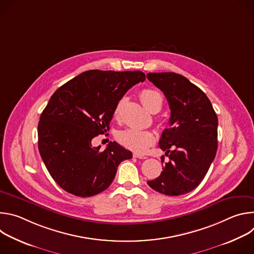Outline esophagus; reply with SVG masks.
Segmentation results:
<instances>
[{"label": "esophagus", "mask_w": 254, "mask_h": 254, "mask_svg": "<svg viewBox=\"0 0 254 254\" xmlns=\"http://www.w3.org/2000/svg\"><path fill=\"white\" fill-rule=\"evenodd\" d=\"M133 158H136V159H141V160H143V159H147V157H146V156L140 155V154H137V153H133Z\"/></svg>", "instance_id": "obj_1"}]
</instances>
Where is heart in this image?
<instances>
[{
	"instance_id": "heart-1",
	"label": "heart",
	"mask_w": 254,
	"mask_h": 254,
	"mask_svg": "<svg viewBox=\"0 0 254 254\" xmlns=\"http://www.w3.org/2000/svg\"><path fill=\"white\" fill-rule=\"evenodd\" d=\"M140 99L152 114H157L161 111L163 105V97L161 93L155 89L146 88L140 91ZM126 102V97H123L117 104L115 110V117L118 119L122 110V106ZM119 141L126 148L137 152L144 153L155 142L156 137L153 131L142 130L136 128H126L118 133Z\"/></svg>"
}]
</instances>
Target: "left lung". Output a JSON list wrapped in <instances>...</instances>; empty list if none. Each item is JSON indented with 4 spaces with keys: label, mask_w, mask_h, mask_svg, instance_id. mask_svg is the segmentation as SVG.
<instances>
[{
    "label": "left lung",
    "mask_w": 254,
    "mask_h": 254,
    "mask_svg": "<svg viewBox=\"0 0 254 254\" xmlns=\"http://www.w3.org/2000/svg\"><path fill=\"white\" fill-rule=\"evenodd\" d=\"M147 77L164 92L171 108L170 127L159 141L170 160L148 184L168 196L189 193L199 186L215 159L218 118L207 95L185 76L162 72Z\"/></svg>",
    "instance_id": "1"
}]
</instances>
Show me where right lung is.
<instances>
[{
	"label": "right lung",
	"instance_id": "obj_1",
	"mask_svg": "<svg viewBox=\"0 0 254 254\" xmlns=\"http://www.w3.org/2000/svg\"><path fill=\"white\" fill-rule=\"evenodd\" d=\"M146 75L141 71L88 70L59 87L38 124V149L55 182L66 192L91 197L111 186L131 152L116 141L104 151L91 140L110 130L116 106Z\"/></svg>",
	"mask_w": 254,
	"mask_h": 254
}]
</instances>
